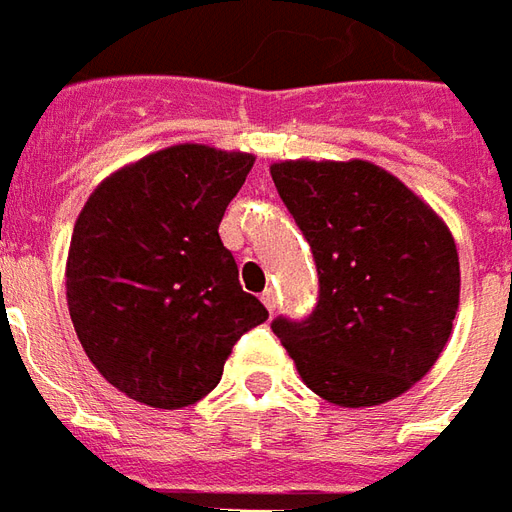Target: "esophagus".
<instances>
[{
    "label": "esophagus",
    "mask_w": 512,
    "mask_h": 512,
    "mask_svg": "<svg viewBox=\"0 0 512 512\" xmlns=\"http://www.w3.org/2000/svg\"><path fill=\"white\" fill-rule=\"evenodd\" d=\"M261 302H264V307H267V310H275V305H278V297H275V291H272V288H264V291H261Z\"/></svg>",
    "instance_id": "34e87169"
}]
</instances>
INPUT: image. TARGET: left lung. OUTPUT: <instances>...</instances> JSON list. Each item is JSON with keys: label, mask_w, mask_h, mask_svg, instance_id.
<instances>
[{"label": "left lung", "mask_w": 512, "mask_h": 512, "mask_svg": "<svg viewBox=\"0 0 512 512\" xmlns=\"http://www.w3.org/2000/svg\"><path fill=\"white\" fill-rule=\"evenodd\" d=\"M270 175L305 234L318 302L275 318L299 375L340 407L405 394L440 359L459 310V253L443 218L372 161H278Z\"/></svg>", "instance_id": "1"}]
</instances>
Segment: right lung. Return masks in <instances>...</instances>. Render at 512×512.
Segmentation results:
<instances>
[{
    "label": "right lung",
    "mask_w": 512,
    "mask_h": 512,
    "mask_svg": "<svg viewBox=\"0 0 512 512\" xmlns=\"http://www.w3.org/2000/svg\"><path fill=\"white\" fill-rule=\"evenodd\" d=\"M251 153L172 145L121 167L80 210L67 256V305L99 375L142 405L207 397L234 343L267 321L218 237Z\"/></svg>",
    "instance_id": "add662e5"
}]
</instances>
